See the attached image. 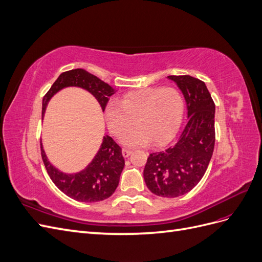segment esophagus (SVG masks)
<instances>
[{
    "instance_id": "esophagus-1",
    "label": "esophagus",
    "mask_w": 262,
    "mask_h": 262,
    "mask_svg": "<svg viewBox=\"0 0 262 262\" xmlns=\"http://www.w3.org/2000/svg\"><path fill=\"white\" fill-rule=\"evenodd\" d=\"M131 153H132V150H130V149H126V148H123V149H122V155H123V157L130 156Z\"/></svg>"
}]
</instances>
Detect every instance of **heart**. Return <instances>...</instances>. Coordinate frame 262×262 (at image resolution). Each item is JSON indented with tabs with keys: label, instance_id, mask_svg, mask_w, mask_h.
I'll return each mask as SVG.
<instances>
[{
	"label": "heart",
	"instance_id": "b5f03b06",
	"mask_svg": "<svg viewBox=\"0 0 262 262\" xmlns=\"http://www.w3.org/2000/svg\"><path fill=\"white\" fill-rule=\"evenodd\" d=\"M184 112L185 102L179 91L156 87L126 94L121 102L110 101L106 106V118L115 136H121L136 120L137 128L121 139L124 145L142 146L150 141L153 145H163L176 136Z\"/></svg>",
	"mask_w": 262,
	"mask_h": 262
}]
</instances>
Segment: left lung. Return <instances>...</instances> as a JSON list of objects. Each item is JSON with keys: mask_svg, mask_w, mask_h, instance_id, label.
Segmentation results:
<instances>
[{"mask_svg": "<svg viewBox=\"0 0 262 262\" xmlns=\"http://www.w3.org/2000/svg\"><path fill=\"white\" fill-rule=\"evenodd\" d=\"M184 94L188 120L175 144L149 154L143 177L154 194L176 198L204 176L215 143V105L205 83L190 75H169Z\"/></svg>", "mask_w": 262, "mask_h": 262, "instance_id": "8db88e82", "label": "left lung"}]
</instances>
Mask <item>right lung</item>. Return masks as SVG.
<instances>
[{
	"mask_svg": "<svg viewBox=\"0 0 262 262\" xmlns=\"http://www.w3.org/2000/svg\"><path fill=\"white\" fill-rule=\"evenodd\" d=\"M68 86H77L93 94L105 110L109 97L115 93L114 89L100 78L87 72L84 69H74L60 74L50 90L42 99V116L46 106L55 93ZM41 157L47 172L53 184L61 191L72 199L81 202L102 201L112 195L119 185L121 171L124 166L121 147L108 136L104 137L101 146L92 163L81 172L68 173L61 172L48 162L42 144Z\"/></svg>",
	"mask_w": 262,
	"mask_h": 262,
	"instance_id": "add662e5",
	"label": "right lung"
}]
</instances>
